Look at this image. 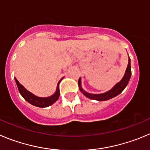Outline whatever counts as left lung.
Here are the masks:
<instances>
[{
	"label": "left lung",
	"instance_id": "1",
	"mask_svg": "<svg viewBox=\"0 0 150 150\" xmlns=\"http://www.w3.org/2000/svg\"><path fill=\"white\" fill-rule=\"evenodd\" d=\"M131 75H132V70H131V59H129V63H128V67L125 71V75L123 76L122 80L120 81L117 83V84L114 86L113 88L109 91L106 92L105 93L102 94H90L88 93H86L82 90L81 87V78H79L78 80V85H79V89H80L81 92H82L83 95H85L87 98H91V99H94V100L97 101H106L108 100L110 98H114V97L117 96V95L122 93V90L125 89V87L127 86L128 83L129 81V79L131 78Z\"/></svg>",
	"mask_w": 150,
	"mask_h": 150
}]
</instances>
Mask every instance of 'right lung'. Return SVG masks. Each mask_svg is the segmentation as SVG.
Segmentation results:
<instances>
[{
	"instance_id": "1",
	"label": "right lung",
	"mask_w": 150,
	"mask_h": 150,
	"mask_svg": "<svg viewBox=\"0 0 150 150\" xmlns=\"http://www.w3.org/2000/svg\"><path fill=\"white\" fill-rule=\"evenodd\" d=\"M15 80H16V84H17V87H18V91H19L20 94L22 96L23 98H25L27 102H29L30 104H31V105H34V106H36V107L45 108L48 107V106H50L51 105L54 103L58 99L59 96H60V89H59V83H60V81L57 83L56 93L53 96L46 97V98H40V97L36 96L33 94H32L31 93H30L29 91H28L18 82V81L16 78H15Z\"/></svg>"
}]
</instances>
